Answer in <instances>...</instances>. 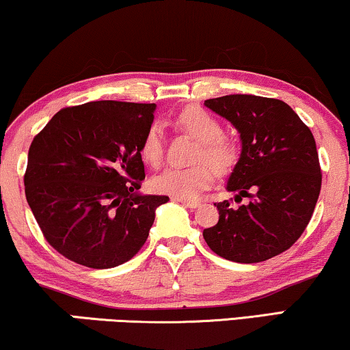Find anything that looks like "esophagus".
I'll return each mask as SVG.
<instances>
[{"label":"esophagus","instance_id":"1","mask_svg":"<svg viewBox=\"0 0 350 350\" xmlns=\"http://www.w3.org/2000/svg\"><path fill=\"white\" fill-rule=\"evenodd\" d=\"M173 200L177 201V203L187 206V208H191V209L198 208V206L201 204L200 200H193V198H173Z\"/></svg>","mask_w":350,"mask_h":350}]
</instances>
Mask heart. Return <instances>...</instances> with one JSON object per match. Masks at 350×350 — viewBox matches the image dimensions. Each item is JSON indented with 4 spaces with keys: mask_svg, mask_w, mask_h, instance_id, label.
I'll use <instances>...</instances> for the list:
<instances>
[{
    "mask_svg": "<svg viewBox=\"0 0 350 350\" xmlns=\"http://www.w3.org/2000/svg\"><path fill=\"white\" fill-rule=\"evenodd\" d=\"M177 124L200 141L196 161H208L215 170L224 171L234 161V147L224 139L222 124L208 111L189 107L177 119ZM141 157L147 165L159 166L163 160V128L152 124L141 142ZM210 166V167H211ZM206 163L190 168H168L152 179V189L174 198H193L214 180V171Z\"/></svg>",
    "mask_w": 350,
    "mask_h": 350,
    "instance_id": "b5f03b06",
    "label": "heart"
}]
</instances>
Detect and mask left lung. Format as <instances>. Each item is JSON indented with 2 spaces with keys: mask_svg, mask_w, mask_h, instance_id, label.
I'll use <instances>...</instances> for the list:
<instances>
[{
  "mask_svg": "<svg viewBox=\"0 0 350 350\" xmlns=\"http://www.w3.org/2000/svg\"><path fill=\"white\" fill-rule=\"evenodd\" d=\"M204 105L239 131L243 149L226 190L249 204L215 203L219 222L203 231L213 252L236 263H258L292 247L312 217L322 187L316 141L287 103L226 95Z\"/></svg>",
  "mask_w": 350,
  "mask_h": 350,
  "instance_id": "obj_1",
  "label": "left lung"
}]
</instances>
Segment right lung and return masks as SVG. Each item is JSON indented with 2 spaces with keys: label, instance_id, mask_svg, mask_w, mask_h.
Returning a JSON list of instances; mask_svg holds the SVG:
<instances>
[{
  "label": "right lung",
  "instance_id": "obj_1",
  "mask_svg": "<svg viewBox=\"0 0 350 350\" xmlns=\"http://www.w3.org/2000/svg\"><path fill=\"white\" fill-rule=\"evenodd\" d=\"M155 105L92 101L63 107L34 136L25 195L47 243L71 262L106 269L144 245L168 196L141 195V142Z\"/></svg>",
  "mask_w": 350,
  "mask_h": 350
}]
</instances>
